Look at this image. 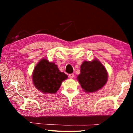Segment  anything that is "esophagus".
<instances>
[{"mask_svg": "<svg viewBox=\"0 0 133 133\" xmlns=\"http://www.w3.org/2000/svg\"><path fill=\"white\" fill-rule=\"evenodd\" d=\"M69 77H70V78H73L74 77V74H73V73H71V74H70V75H69Z\"/></svg>", "mask_w": 133, "mask_h": 133, "instance_id": "obj_1", "label": "esophagus"}]
</instances>
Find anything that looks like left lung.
<instances>
[{
	"mask_svg": "<svg viewBox=\"0 0 133 133\" xmlns=\"http://www.w3.org/2000/svg\"><path fill=\"white\" fill-rule=\"evenodd\" d=\"M107 78L106 69L97 60L83 62L80 67V74L77 76L81 87L87 93L102 89L106 83Z\"/></svg>",
	"mask_w": 133,
	"mask_h": 133,
	"instance_id": "8db88e82",
	"label": "left lung"
}]
</instances>
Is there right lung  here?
<instances>
[{"instance_id": "right-lung-1", "label": "right lung", "mask_w": 133, "mask_h": 133, "mask_svg": "<svg viewBox=\"0 0 133 133\" xmlns=\"http://www.w3.org/2000/svg\"><path fill=\"white\" fill-rule=\"evenodd\" d=\"M67 77L66 74L60 71L57 65L44 58L36 66L32 77L35 86L44 94L56 93Z\"/></svg>"}]
</instances>
